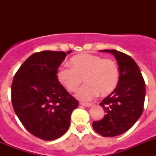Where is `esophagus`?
Returning a JSON list of instances; mask_svg holds the SVG:
<instances>
[{"instance_id":"34e87169","label":"esophagus","mask_w":156,"mask_h":156,"mask_svg":"<svg viewBox=\"0 0 156 156\" xmlns=\"http://www.w3.org/2000/svg\"><path fill=\"white\" fill-rule=\"evenodd\" d=\"M80 105L83 106H85V107H90V106L93 105L92 103H84V102H80Z\"/></svg>"}]
</instances>
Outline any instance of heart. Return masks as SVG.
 <instances>
[{
  "label": "heart",
  "mask_w": 156,
  "mask_h": 156,
  "mask_svg": "<svg viewBox=\"0 0 156 156\" xmlns=\"http://www.w3.org/2000/svg\"><path fill=\"white\" fill-rule=\"evenodd\" d=\"M69 62L72 68L62 66L58 69V80L69 91L75 92L84 79L87 84L76 94L80 100L90 101L98 94L103 97L108 96L118 86L119 68L112 59L83 53L72 57Z\"/></svg>",
  "instance_id": "heart-1"
}]
</instances>
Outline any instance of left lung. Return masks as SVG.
<instances>
[{
  "instance_id": "1",
  "label": "left lung",
  "mask_w": 156,
  "mask_h": 156,
  "mask_svg": "<svg viewBox=\"0 0 156 156\" xmlns=\"http://www.w3.org/2000/svg\"><path fill=\"white\" fill-rule=\"evenodd\" d=\"M116 59L119 71L118 86L100 103L105 115L93 122L94 129L104 137H115L126 132L138 120L144 109L145 83L140 68L130 56L116 50H101Z\"/></svg>"
}]
</instances>
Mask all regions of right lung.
I'll list each match as a JSON object with an SVG mask.
<instances>
[{
  "label": "right lung",
  "mask_w": 156,
  "mask_h": 156,
  "mask_svg": "<svg viewBox=\"0 0 156 156\" xmlns=\"http://www.w3.org/2000/svg\"><path fill=\"white\" fill-rule=\"evenodd\" d=\"M71 52L43 51L33 54L13 78L15 112L24 127L42 140L62 137L69 127L72 112L79 105L57 77L58 69Z\"/></svg>",
  "instance_id": "1"
}]
</instances>
